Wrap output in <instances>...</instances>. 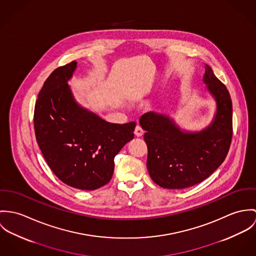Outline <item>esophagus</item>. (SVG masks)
I'll return each mask as SVG.
<instances>
[{
	"mask_svg": "<svg viewBox=\"0 0 256 256\" xmlns=\"http://www.w3.org/2000/svg\"><path fill=\"white\" fill-rule=\"evenodd\" d=\"M134 134H136V136H138V138L142 136V134H143V130H142L140 126H136V130H134Z\"/></svg>",
	"mask_w": 256,
	"mask_h": 256,
	"instance_id": "obj_1",
	"label": "esophagus"
}]
</instances>
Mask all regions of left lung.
Wrapping results in <instances>:
<instances>
[{
    "mask_svg": "<svg viewBox=\"0 0 256 256\" xmlns=\"http://www.w3.org/2000/svg\"><path fill=\"white\" fill-rule=\"evenodd\" d=\"M203 84L215 101L211 122L200 130H186L169 114L149 112L140 124L146 132L147 170L152 180L164 188L182 190L207 178L224 162L232 134L230 93L205 64Z\"/></svg>",
    "mask_w": 256,
    "mask_h": 256,
    "instance_id": "8db88e82",
    "label": "left lung"
}]
</instances>
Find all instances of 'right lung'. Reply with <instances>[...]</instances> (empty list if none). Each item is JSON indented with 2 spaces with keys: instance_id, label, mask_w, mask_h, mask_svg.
Returning <instances> with one entry per match:
<instances>
[{
  "instance_id": "obj_1",
  "label": "right lung",
  "mask_w": 256,
  "mask_h": 256,
  "mask_svg": "<svg viewBox=\"0 0 256 256\" xmlns=\"http://www.w3.org/2000/svg\"><path fill=\"white\" fill-rule=\"evenodd\" d=\"M76 68L72 62L46 80L35 104L34 130L58 178L74 188L94 190L111 180L114 156L134 140L136 124H112L82 107L68 86Z\"/></svg>"
}]
</instances>
